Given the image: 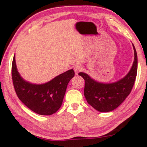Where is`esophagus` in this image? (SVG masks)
Listing matches in <instances>:
<instances>
[{"instance_id": "34e87169", "label": "esophagus", "mask_w": 147, "mask_h": 147, "mask_svg": "<svg viewBox=\"0 0 147 147\" xmlns=\"http://www.w3.org/2000/svg\"><path fill=\"white\" fill-rule=\"evenodd\" d=\"M74 70H75V73L77 74L78 72H79L80 71L82 70V67L79 65H76L74 66Z\"/></svg>"}]
</instances>
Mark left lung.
<instances>
[{"label": "left lung", "mask_w": 147, "mask_h": 147, "mask_svg": "<svg viewBox=\"0 0 147 147\" xmlns=\"http://www.w3.org/2000/svg\"><path fill=\"white\" fill-rule=\"evenodd\" d=\"M134 50V61L130 71L124 78L113 83L104 84L97 82L84 72H79L85 80L84 96L87 102L99 112L113 111L125 100L132 90L137 75L138 56Z\"/></svg>", "instance_id": "obj_1"}]
</instances>
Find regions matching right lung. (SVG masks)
<instances>
[{
    "label": "right lung",
    "instance_id": "1",
    "mask_svg": "<svg viewBox=\"0 0 147 147\" xmlns=\"http://www.w3.org/2000/svg\"><path fill=\"white\" fill-rule=\"evenodd\" d=\"M74 75L75 72L71 69L47 83L32 84L22 78L16 68L15 55L13 58L11 76L16 95L30 110L42 115H52L59 109L67 86Z\"/></svg>",
    "mask_w": 147,
    "mask_h": 147
}]
</instances>
